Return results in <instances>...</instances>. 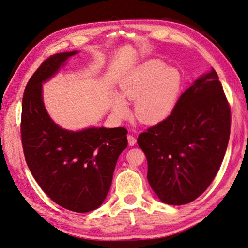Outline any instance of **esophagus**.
I'll return each instance as SVG.
<instances>
[{"label": "esophagus", "instance_id": "34e87169", "mask_svg": "<svg viewBox=\"0 0 248 248\" xmlns=\"http://www.w3.org/2000/svg\"><path fill=\"white\" fill-rule=\"evenodd\" d=\"M127 140H128V144H129L130 146L135 145L136 142H137V140H136V138L134 137V136H131V135H128V136H127Z\"/></svg>", "mask_w": 248, "mask_h": 248}]
</instances>
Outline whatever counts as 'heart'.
I'll return each mask as SVG.
<instances>
[{
    "label": "heart",
    "instance_id": "heart-1",
    "mask_svg": "<svg viewBox=\"0 0 248 248\" xmlns=\"http://www.w3.org/2000/svg\"><path fill=\"white\" fill-rule=\"evenodd\" d=\"M180 88L178 70L166 68L159 61H149L121 84V96L135 102L136 119L142 123L155 124L165 120L172 111ZM113 112L118 118H124L128 113L127 106L122 98H114Z\"/></svg>",
    "mask_w": 248,
    "mask_h": 248
}]
</instances>
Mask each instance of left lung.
Listing matches in <instances>:
<instances>
[{
  "label": "left lung",
  "mask_w": 248,
  "mask_h": 248,
  "mask_svg": "<svg viewBox=\"0 0 248 248\" xmlns=\"http://www.w3.org/2000/svg\"><path fill=\"white\" fill-rule=\"evenodd\" d=\"M231 112L214 68L181 95L169 117L140 134L150 186L167 204L189 203L209 187L224 159Z\"/></svg>",
  "instance_id": "obj_1"
}]
</instances>
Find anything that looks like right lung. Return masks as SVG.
<instances>
[{"mask_svg":"<svg viewBox=\"0 0 248 248\" xmlns=\"http://www.w3.org/2000/svg\"><path fill=\"white\" fill-rule=\"evenodd\" d=\"M78 51L53 54L30 78L22 99L21 141L25 161L45 194L77 213L102 205L120 154L127 146L124 127L61 128L47 113L42 83Z\"/></svg>","mask_w":248,"mask_h":248,"instance_id":"1","label":"right lung"}]
</instances>
